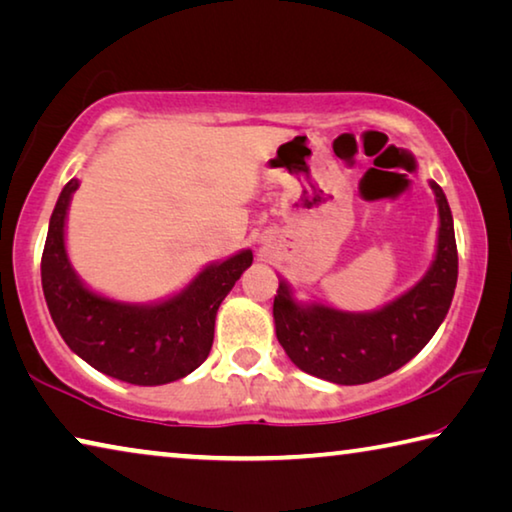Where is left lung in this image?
<instances>
[{
	"label": "left lung",
	"mask_w": 512,
	"mask_h": 512,
	"mask_svg": "<svg viewBox=\"0 0 512 512\" xmlns=\"http://www.w3.org/2000/svg\"><path fill=\"white\" fill-rule=\"evenodd\" d=\"M436 194L440 230L429 273L402 298L370 314H350L325 305L302 307L284 282L273 300L277 341L309 375L354 386L386 377L409 363L431 341L452 305L458 253L454 221L440 185Z\"/></svg>",
	"instance_id": "obj_1"
}]
</instances>
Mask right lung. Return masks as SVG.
Instances as JSON below:
<instances>
[{
  "mask_svg": "<svg viewBox=\"0 0 512 512\" xmlns=\"http://www.w3.org/2000/svg\"><path fill=\"white\" fill-rule=\"evenodd\" d=\"M79 180H69L58 196L42 250V291L51 320L69 350L92 368L137 386H160L189 375L207 359L214 320L223 298L253 253L207 266L185 291L158 305H126L92 293L76 277L65 250V216Z\"/></svg>",
  "mask_w": 512,
  "mask_h": 512,
  "instance_id": "1",
  "label": "right lung"
}]
</instances>
